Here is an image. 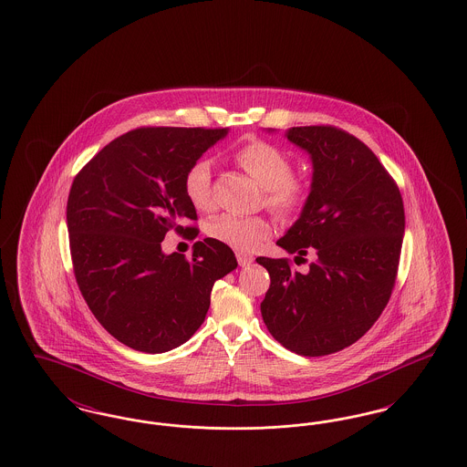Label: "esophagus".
I'll use <instances>...</instances> for the list:
<instances>
[{
  "label": "esophagus",
  "mask_w": 467,
  "mask_h": 467,
  "mask_svg": "<svg viewBox=\"0 0 467 467\" xmlns=\"http://www.w3.org/2000/svg\"><path fill=\"white\" fill-rule=\"evenodd\" d=\"M236 259H238V263H240V266L246 267L250 266L252 263H254V257L252 255H246V254H236Z\"/></svg>",
  "instance_id": "esophagus-1"
}]
</instances>
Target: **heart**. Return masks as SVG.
Returning a JSON list of instances; mask_svg holds the SVG:
<instances>
[{
    "mask_svg": "<svg viewBox=\"0 0 467 467\" xmlns=\"http://www.w3.org/2000/svg\"><path fill=\"white\" fill-rule=\"evenodd\" d=\"M236 162L259 187L266 191V204L280 217L297 213L308 196V182L292 175V159L266 141H250L236 152ZM185 196L200 210L213 208L212 166L206 159L196 161L185 175ZM208 234L238 252H252L271 234V223L263 217L223 215L208 227Z\"/></svg>",
    "mask_w": 467,
    "mask_h": 467,
    "instance_id": "1",
    "label": "heart"
}]
</instances>
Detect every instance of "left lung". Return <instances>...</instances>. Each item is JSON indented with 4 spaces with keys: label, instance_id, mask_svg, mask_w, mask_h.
<instances>
[{
    "label": "left lung",
    "instance_id": "obj_1",
    "mask_svg": "<svg viewBox=\"0 0 467 467\" xmlns=\"http://www.w3.org/2000/svg\"><path fill=\"white\" fill-rule=\"evenodd\" d=\"M285 136L308 154L313 171L303 210L276 244L315 261L303 275L285 259L257 257L271 276L261 313L290 352L327 356L368 333L389 303L404 236L402 198L356 136L331 126L290 128Z\"/></svg>",
    "mask_w": 467,
    "mask_h": 467
}]
</instances>
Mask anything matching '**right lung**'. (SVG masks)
<instances>
[{
  "mask_svg": "<svg viewBox=\"0 0 467 467\" xmlns=\"http://www.w3.org/2000/svg\"><path fill=\"white\" fill-rule=\"evenodd\" d=\"M229 128H141L119 136L75 177L67 223L75 278L98 322L138 352L183 345L204 322L213 284L236 269L213 238L192 259L161 244L168 231L198 234L185 175Z\"/></svg>",
  "mask_w": 467,
  "mask_h": 467,
  "instance_id": "right-lung-1",
  "label": "right lung"
}]
</instances>
